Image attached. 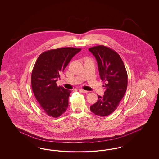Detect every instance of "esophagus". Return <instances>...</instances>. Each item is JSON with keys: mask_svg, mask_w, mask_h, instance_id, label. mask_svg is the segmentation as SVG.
I'll return each instance as SVG.
<instances>
[{"mask_svg": "<svg viewBox=\"0 0 159 159\" xmlns=\"http://www.w3.org/2000/svg\"><path fill=\"white\" fill-rule=\"evenodd\" d=\"M79 91L80 92H82V93H87V92H88V91H85V90L82 89H79Z\"/></svg>", "mask_w": 159, "mask_h": 159, "instance_id": "obj_1", "label": "esophagus"}]
</instances>
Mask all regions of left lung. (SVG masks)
<instances>
[{"instance_id": "obj_1", "label": "left lung", "mask_w": 159, "mask_h": 159, "mask_svg": "<svg viewBox=\"0 0 159 159\" xmlns=\"http://www.w3.org/2000/svg\"><path fill=\"white\" fill-rule=\"evenodd\" d=\"M89 51L97 60L102 82H106L104 96L98 95V101L90 110L104 117L113 113L123 98L128 86V74L120 56L113 49L98 45L90 48Z\"/></svg>"}]
</instances>
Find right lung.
Here are the masks:
<instances>
[{
    "label": "right lung",
    "instance_id": "add662e5",
    "mask_svg": "<svg viewBox=\"0 0 159 159\" xmlns=\"http://www.w3.org/2000/svg\"><path fill=\"white\" fill-rule=\"evenodd\" d=\"M80 48H60L41 53L32 71V90L40 106L50 117H58L68 106L71 91L58 86L56 82Z\"/></svg>",
    "mask_w": 159,
    "mask_h": 159
}]
</instances>
